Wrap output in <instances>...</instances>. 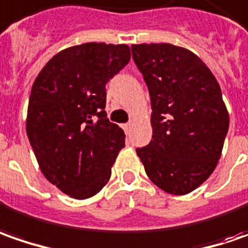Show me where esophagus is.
Segmentation results:
<instances>
[{"mask_svg": "<svg viewBox=\"0 0 248 248\" xmlns=\"http://www.w3.org/2000/svg\"><path fill=\"white\" fill-rule=\"evenodd\" d=\"M132 126H133L132 122H127V124H124V130L126 133H129V132H130V129H132Z\"/></svg>", "mask_w": 248, "mask_h": 248, "instance_id": "1", "label": "esophagus"}]
</instances>
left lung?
Instances as JSON below:
<instances>
[{"instance_id": "1", "label": "left lung", "mask_w": 248, "mask_h": 248, "mask_svg": "<svg viewBox=\"0 0 248 248\" xmlns=\"http://www.w3.org/2000/svg\"><path fill=\"white\" fill-rule=\"evenodd\" d=\"M151 96L152 140L136 152L150 180L186 195L209 178L221 156L229 114L209 67L171 44L132 45Z\"/></svg>"}]
</instances>
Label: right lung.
<instances>
[{"instance_id": "add662e5", "label": "right lung", "mask_w": 248, "mask_h": 248, "mask_svg": "<svg viewBox=\"0 0 248 248\" xmlns=\"http://www.w3.org/2000/svg\"><path fill=\"white\" fill-rule=\"evenodd\" d=\"M130 60V47L88 42L55 55L32 83L26 130L49 183L74 199L103 189L124 147L109 122L106 83Z\"/></svg>"}]
</instances>
